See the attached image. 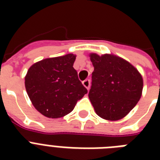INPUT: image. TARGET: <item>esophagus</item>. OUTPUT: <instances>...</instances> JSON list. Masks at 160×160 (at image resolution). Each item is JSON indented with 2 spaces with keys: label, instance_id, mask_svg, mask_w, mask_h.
<instances>
[{
  "label": "esophagus",
  "instance_id": "esophagus-1",
  "mask_svg": "<svg viewBox=\"0 0 160 160\" xmlns=\"http://www.w3.org/2000/svg\"><path fill=\"white\" fill-rule=\"evenodd\" d=\"M82 84L83 85L85 86L87 90H89L90 89V80H88V79H86V80H85L84 81H82Z\"/></svg>",
  "mask_w": 160,
  "mask_h": 160
}]
</instances>
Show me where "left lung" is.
Wrapping results in <instances>:
<instances>
[{"label": "left lung", "mask_w": 160, "mask_h": 160, "mask_svg": "<svg viewBox=\"0 0 160 160\" xmlns=\"http://www.w3.org/2000/svg\"><path fill=\"white\" fill-rule=\"evenodd\" d=\"M94 66L89 98L96 114L118 120L129 114L141 97L143 79L136 68L113 55L90 54Z\"/></svg>", "instance_id": "obj_1"}]
</instances>
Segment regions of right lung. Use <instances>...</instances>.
<instances>
[{
    "instance_id": "right-lung-1",
    "label": "right lung",
    "mask_w": 160,
    "mask_h": 160,
    "mask_svg": "<svg viewBox=\"0 0 160 160\" xmlns=\"http://www.w3.org/2000/svg\"><path fill=\"white\" fill-rule=\"evenodd\" d=\"M75 60L73 54L48 58L35 63L27 71L26 92L34 107L45 116H65L87 93L73 67Z\"/></svg>"
}]
</instances>
